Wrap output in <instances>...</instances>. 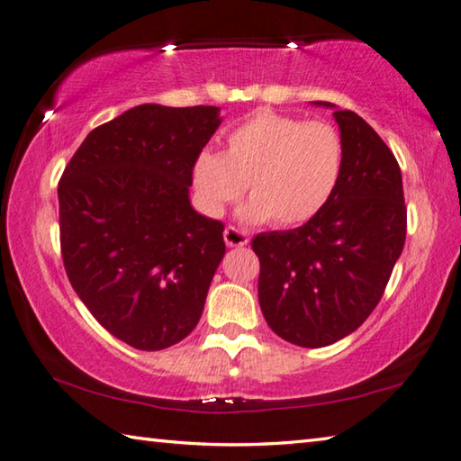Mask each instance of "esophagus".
<instances>
[{"label":"esophagus","instance_id":"obj_1","mask_svg":"<svg viewBox=\"0 0 461 461\" xmlns=\"http://www.w3.org/2000/svg\"><path fill=\"white\" fill-rule=\"evenodd\" d=\"M223 240H225V244H228L230 248H244V246H248V236L241 230H238V228H233V225H230V228H225V231H223Z\"/></svg>","mask_w":461,"mask_h":461}]
</instances>
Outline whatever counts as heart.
I'll return each mask as SVG.
<instances>
[{"label": "heart", "instance_id": "b5f03b06", "mask_svg": "<svg viewBox=\"0 0 461 461\" xmlns=\"http://www.w3.org/2000/svg\"><path fill=\"white\" fill-rule=\"evenodd\" d=\"M343 158L346 148L331 123L260 112L230 131L221 154L197 156L193 186L209 215L220 217L248 186L241 220L296 228L330 203Z\"/></svg>", "mask_w": 461, "mask_h": 461}]
</instances>
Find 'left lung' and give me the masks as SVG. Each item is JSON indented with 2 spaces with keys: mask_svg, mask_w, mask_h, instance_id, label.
Segmentation results:
<instances>
[{
  "mask_svg": "<svg viewBox=\"0 0 461 461\" xmlns=\"http://www.w3.org/2000/svg\"><path fill=\"white\" fill-rule=\"evenodd\" d=\"M346 148L327 205L305 225L252 240L258 301L278 338L323 348L360 327L378 305L407 238L399 162L360 115L327 101Z\"/></svg>",
  "mask_w": 461,
  "mask_h": 461,
  "instance_id": "1",
  "label": "left lung"
}]
</instances>
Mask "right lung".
I'll use <instances>...</instances> for the list:
<instances>
[{
	"instance_id": "add662e5",
	"label": "right lung",
	"mask_w": 461,
	"mask_h": 461,
	"mask_svg": "<svg viewBox=\"0 0 461 461\" xmlns=\"http://www.w3.org/2000/svg\"><path fill=\"white\" fill-rule=\"evenodd\" d=\"M220 107L144 104L91 131L59 183L67 276L93 317L156 352L199 323L225 254L223 223L194 212L193 165Z\"/></svg>"
}]
</instances>
